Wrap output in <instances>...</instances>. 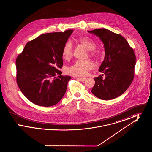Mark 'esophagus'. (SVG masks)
Here are the masks:
<instances>
[{
  "label": "esophagus",
  "instance_id": "1",
  "mask_svg": "<svg viewBox=\"0 0 152 152\" xmlns=\"http://www.w3.org/2000/svg\"><path fill=\"white\" fill-rule=\"evenodd\" d=\"M78 79H79L81 81H82V82H84V81H85V80H86V78H82V77H79V78H78Z\"/></svg>",
  "mask_w": 152,
  "mask_h": 152
}]
</instances>
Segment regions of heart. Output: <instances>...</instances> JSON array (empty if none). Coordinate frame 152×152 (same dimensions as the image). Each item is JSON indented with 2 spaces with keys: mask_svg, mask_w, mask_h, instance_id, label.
<instances>
[{
  "mask_svg": "<svg viewBox=\"0 0 152 152\" xmlns=\"http://www.w3.org/2000/svg\"><path fill=\"white\" fill-rule=\"evenodd\" d=\"M79 42L87 49L90 51L89 55L94 56L95 55L94 50L96 45L94 41L88 37H83L78 39ZM73 44L71 41L68 40L65 42L62 48V56L66 60H68L72 56ZM94 66V64L89 60H81L76 61L72 65L68 66L66 69V73L68 75L74 76H85L87 73L92 69Z\"/></svg>",
  "mask_w": 152,
  "mask_h": 152,
  "instance_id": "b5f03b06",
  "label": "heart"
}]
</instances>
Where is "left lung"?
Masks as SVG:
<instances>
[{
  "mask_svg": "<svg viewBox=\"0 0 152 152\" xmlns=\"http://www.w3.org/2000/svg\"><path fill=\"white\" fill-rule=\"evenodd\" d=\"M100 37L104 45L105 55L99 72L94 78L92 93L101 100H112L124 94L134 76L136 55L126 40L119 34L105 28L88 31Z\"/></svg>",
  "mask_w": 152,
  "mask_h": 152,
  "instance_id": "8db88e82",
  "label": "left lung"
}]
</instances>
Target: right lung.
Wrapping results in <instances>:
<instances>
[{
  "instance_id": "1",
  "label": "right lung",
  "mask_w": 152,
  "mask_h": 152,
  "mask_svg": "<svg viewBox=\"0 0 152 152\" xmlns=\"http://www.w3.org/2000/svg\"><path fill=\"white\" fill-rule=\"evenodd\" d=\"M73 30L44 34L29 41L16 60V82L29 101L42 107L56 104L65 94L69 76L63 66L62 48Z\"/></svg>"
}]
</instances>
